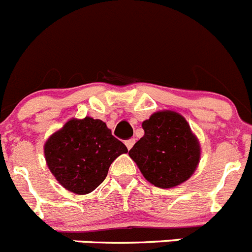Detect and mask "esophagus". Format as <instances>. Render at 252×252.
Listing matches in <instances>:
<instances>
[{"instance_id":"1","label":"esophagus","mask_w":252,"mask_h":252,"mask_svg":"<svg viewBox=\"0 0 252 252\" xmlns=\"http://www.w3.org/2000/svg\"><path fill=\"white\" fill-rule=\"evenodd\" d=\"M133 144H135V139H130V140H127V141L125 142V145H126V148H127L128 150H130V149L132 148Z\"/></svg>"}]
</instances>
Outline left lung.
I'll use <instances>...</instances> for the list:
<instances>
[{
    "mask_svg": "<svg viewBox=\"0 0 252 252\" xmlns=\"http://www.w3.org/2000/svg\"><path fill=\"white\" fill-rule=\"evenodd\" d=\"M144 136L128 155L148 182L174 188L194 174L201 160L199 140L180 113L158 111L142 122Z\"/></svg>",
    "mask_w": 252,
    "mask_h": 252,
    "instance_id": "8db88e82",
    "label": "left lung"
}]
</instances>
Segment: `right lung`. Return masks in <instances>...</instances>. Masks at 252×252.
<instances>
[{
  "mask_svg": "<svg viewBox=\"0 0 252 252\" xmlns=\"http://www.w3.org/2000/svg\"><path fill=\"white\" fill-rule=\"evenodd\" d=\"M127 148L107 125L92 117L70 119L44 144L46 165L58 183L74 193L88 194L106 179L111 164Z\"/></svg>",
  "mask_w": 252,
  "mask_h": 252,
  "instance_id": "right-lung-1",
  "label": "right lung"
}]
</instances>
